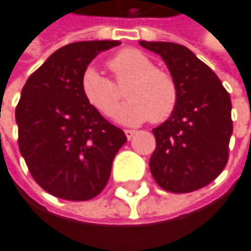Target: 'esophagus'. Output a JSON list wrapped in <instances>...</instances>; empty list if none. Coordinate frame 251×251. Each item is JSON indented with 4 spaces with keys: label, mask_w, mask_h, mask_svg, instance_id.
Returning a JSON list of instances; mask_svg holds the SVG:
<instances>
[{
    "label": "esophagus",
    "mask_w": 251,
    "mask_h": 251,
    "mask_svg": "<svg viewBox=\"0 0 251 251\" xmlns=\"http://www.w3.org/2000/svg\"><path fill=\"white\" fill-rule=\"evenodd\" d=\"M125 134H126V138L128 140H131L135 135V131H132V129H125Z\"/></svg>",
    "instance_id": "obj_1"
}]
</instances>
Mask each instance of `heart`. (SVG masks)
<instances>
[{
    "label": "heart",
    "mask_w": 251,
    "mask_h": 251,
    "mask_svg": "<svg viewBox=\"0 0 251 251\" xmlns=\"http://www.w3.org/2000/svg\"><path fill=\"white\" fill-rule=\"evenodd\" d=\"M114 80L103 76L95 67H89L81 76V93L102 116L111 117L125 95L129 99L117 111V120L126 125H138L146 120L164 122L175 111L179 90L175 78L138 50H123L108 61Z\"/></svg>",
    "instance_id": "1"
}]
</instances>
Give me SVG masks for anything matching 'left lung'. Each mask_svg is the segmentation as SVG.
<instances>
[{
	"label": "left lung",
	"instance_id": "left-lung-1",
	"mask_svg": "<svg viewBox=\"0 0 251 251\" xmlns=\"http://www.w3.org/2000/svg\"><path fill=\"white\" fill-rule=\"evenodd\" d=\"M140 45L166 61L179 90L172 116L152 129L156 149L149 167L156 184L170 193L206 187L225 170L233 131L232 102L209 66L188 48L170 42Z\"/></svg>",
	"mask_w": 251,
	"mask_h": 251
}]
</instances>
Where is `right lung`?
Masks as SVG:
<instances>
[{
  "mask_svg": "<svg viewBox=\"0 0 251 251\" xmlns=\"http://www.w3.org/2000/svg\"><path fill=\"white\" fill-rule=\"evenodd\" d=\"M117 40L75 42L57 50L26 79L16 107L18 144L33 179L72 201L96 197L107 185L125 132L81 93V76Z\"/></svg>",
  "mask_w": 251,
  "mask_h": 251,
  "instance_id": "obj_1",
  "label": "right lung"
}]
</instances>
